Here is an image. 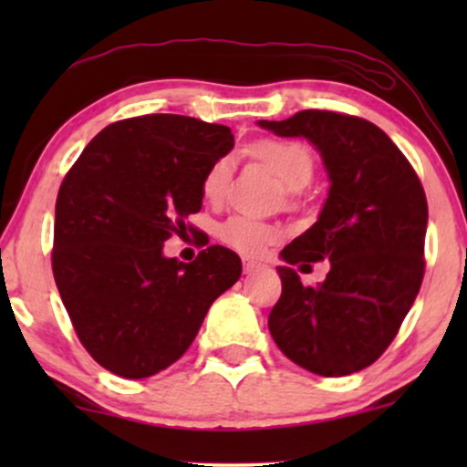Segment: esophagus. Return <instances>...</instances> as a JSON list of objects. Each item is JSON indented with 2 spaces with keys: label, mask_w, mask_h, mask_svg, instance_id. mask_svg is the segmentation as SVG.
I'll return each instance as SVG.
<instances>
[{
  "label": "esophagus",
  "mask_w": 467,
  "mask_h": 467,
  "mask_svg": "<svg viewBox=\"0 0 467 467\" xmlns=\"http://www.w3.org/2000/svg\"><path fill=\"white\" fill-rule=\"evenodd\" d=\"M261 264H256V261H250V259H244V272L245 275H252V272H259L261 270Z\"/></svg>",
  "instance_id": "34e87169"
}]
</instances>
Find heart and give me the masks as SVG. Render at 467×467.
<instances>
[{
  "mask_svg": "<svg viewBox=\"0 0 467 467\" xmlns=\"http://www.w3.org/2000/svg\"><path fill=\"white\" fill-rule=\"evenodd\" d=\"M254 153L270 166L272 173L276 175L287 189H303L314 173V160L309 149L301 142L292 140H264L254 147ZM230 180V162L226 158L217 160L211 169L206 171L202 180V195L208 202H219L226 195ZM219 237L226 241L230 248L241 254L256 256L261 254L267 245L275 244L281 237V228L275 223L261 222L250 215H233L219 226Z\"/></svg>",
  "mask_w": 467,
  "mask_h": 467,
  "instance_id": "b5f03b06",
  "label": "heart"
}]
</instances>
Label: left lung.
<instances>
[{
	"label": "left lung",
	"instance_id": "left-lung-1",
	"mask_svg": "<svg viewBox=\"0 0 467 467\" xmlns=\"http://www.w3.org/2000/svg\"><path fill=\"white\" fill-rule=\"evenodd\" d=\"M283 138H307L329 175L318 222L285 245L283 292L267 327L292 362L325 378L362 371L387 351L420 294L428 203L404 153L373 122L305 109L259 120ZM330 261L323 284L305 288L288 267Z\"/></svg>",
	"mask_w": 467,
	"mask_h": 467
}]
</instances>
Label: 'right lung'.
Segmentation results:
<instances>
[{
	"label": "right lung",
	"instance_id": "right-lung-1",
	"mask_svg": "<svg viewBox=\"0 0 467 467\" xmlns=\"http://www.w3.org/2000/svg\"><path fill=\"white\" fill-rule=\"evenodd\" d=\"M233 147L223 125L127 118L105 127L63 180L52 272L78 340L107 371L140 379L171 367L239 281L241 259L223 245L192 264L162 252L200 213L203 175Z\"/></svg>",
	"mask_w": 467,
	"mask_h": 467
}]
</instances>
